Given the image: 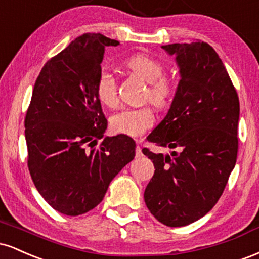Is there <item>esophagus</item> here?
Returning <instances> with one entry per match:
<instances>
[{
    "label": "esophagus",
    "mask_w": 259,
    "mask_h": 259,
    "mask_svg": "<svg viewBox=\"0 0 259 259\" xmlns=\"http://www.w3.org/2000/svg\"><path fill=\"white\" fill-rule=\"evenodd\" d=\"M138 142H141V140H138ZM135 156L136 158H140V157L144 156V153H142V150H141V146H136V150H135Z\"/></svg>",
    "instance_id": "esophagus-1"
}]
</instances>
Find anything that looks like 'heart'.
Wrapping results in <instances>:
<instances>
[{"label": "heart", "instance_id": "b5f03b06", "mask_svg": "<svg viewBox=\"0 0 259 259\" xmlns=\"http://www.w3.org/2000/svg\"><path fill=\"white\" fill-rule=\"evenodd\" d=\"M126 69L148 84L146 99L154 106L163 108L170 103L174 96V81L164 76V67L159 61L147 55H134L125 61ZM96 96L102 105L114 107L118 103V90L114 75L107 69H102L97 76ZM154 123V114L151 107L124 108L112 115L111 126L114 132L127 136L142 135Z\"/></svg>", "mask_w": 259, "mask_h": 259}]
</instances>
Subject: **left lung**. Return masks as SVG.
Segmentation results:
<instances>
[{
  "mask_svg": "<svg viewBox=\"0 0 259 259\" xmlns=\"http://www.w3.org/2000/svg\"><path fill=\"white\" fill-rule=\"evenodd\" d=\"M175 56L180 81L170 108L147 136L170 154L142 152L154 174L145 203L167 227H185L218 202L237 157L240 103L218 53L203 41L162 46Z\"/></svg>",
  "mask_w": 259,
  "mask_h": 259,
  "instance_id": "8db88e82",
  "label": "left lung"
}]
</instances>
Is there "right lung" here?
<instances>
[{"label": "right lung", "mask_w": 259, "mask_h": 259, "mask_svg": "<svg viewBox=\"0 0 259 259\" xmlns=\"http://www.w3.org/2000/svg\"><path fill=\"white\" fill-rule=\"evenodd\" d=\"M118 45L95 32L76 37L44 65L32 90L25 117L29 171L62 214L94 209L135 157L130 136H105L107 119L95 90L105 49Z\"/></svg>", "instance_id": "right-lung-1"}]
</instances>
